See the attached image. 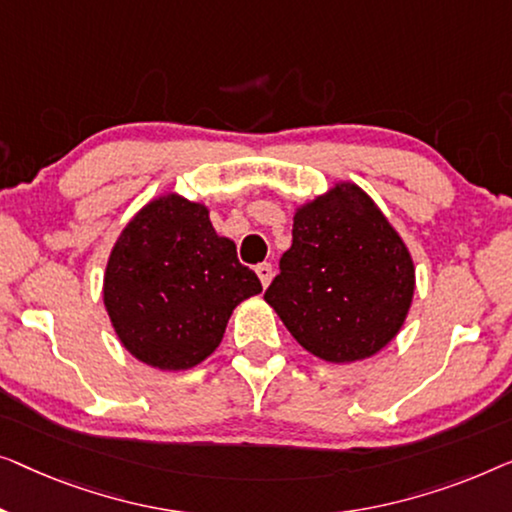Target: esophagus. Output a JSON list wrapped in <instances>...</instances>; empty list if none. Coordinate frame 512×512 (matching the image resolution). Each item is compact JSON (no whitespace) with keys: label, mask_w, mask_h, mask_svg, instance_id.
I'll use <instances>...</instances> for the list:
<instances>
[{"label":"esophagus","mask_w":512,"mask_h":512,"mask_svg":"<svg viewBox=\"0 0 512 512\" xmlns=\"http://www.w3.org/2000/svg\"><path fill=\"white\" fill-rule=\"evenodd\" d=\"M255 271H257V276H259V283H262L264 287H269L271 278H273V266L269 262H264V264H259Z\"/></svg>","instance_id":"obj_1"}]
</instances>
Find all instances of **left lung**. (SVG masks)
<instances>
[{"instance_id": "left-lung-1", "label": "left lung", "mask_w": 512, "mask_h": 512, "mask_svg": "<svg viewBox=\"0 0 512 512\" xmlns=\"http://www.w3.org/2000/svg\"><path fill=\"white\" fill-rule=\"evenodd\" d=\"M415 266L406 243L355 183L294 213L292 246L264 292L301 348L345 364L383 350L406 320Z\"/></svg>"}]
</instances>
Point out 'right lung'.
<instances>
[{"label": "right lung", "mask_w": 512, "mask_h": 512, "mask_svg": "<svg viewBox=\"0 0 512 512\" xmlns=\"http://www.w3.org/2000/svg\"><path fill=\"white\" fill-rule=\"evenodd\" d=\"M259 292L234 241L215 234L208 208L174 192L127 222L104 273V306L120 343L162 371L204 362L234 308Z\"/></svg>", "instance_id": "obj_1"}]
</instances>
